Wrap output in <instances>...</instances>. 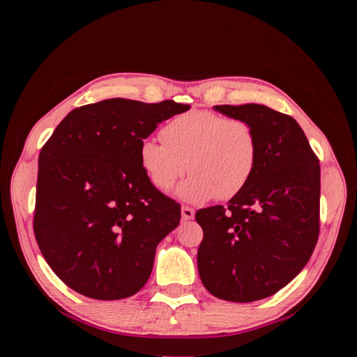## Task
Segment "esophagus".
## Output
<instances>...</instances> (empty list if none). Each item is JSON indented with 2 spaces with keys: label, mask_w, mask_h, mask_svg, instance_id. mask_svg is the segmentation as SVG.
Listing matches in <instances>:
<instances>
[{
  "label": "esophagus",
  "mask_w": 357,
  "mask_h": 357,
  "mask_svg": "<svg viewBox=\"0 0 357 357\" xmlns=\"http://www.w3.org/2000/svg\"><path fill=\"white\" fill-rule=\"evenodd\" d=\"M181 215H183V220H192L195 217V211L189 206L181 208Z\"/></svg>",
  "instance_id": "obj_1"
}]
</instances>
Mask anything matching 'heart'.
<instances>
[{"instance_id":"1","label":"heart","mask_w":357,"mask_h":357,"mask_svg":"<svg viewBox=\"0 0 357 357\" xmlns=\"http://www.w3.org/2000/svg\"><path fill=\"white\" fill-rule=\"evenodd\" d=\"M162 137L164 142L143 140L138 160L160 192L170 190L185 170L192 172L178 190L187 202L202 203L215 195L231 198L257 170L258 140L245 121L193 108L168 121Z\"/></svg>"}]
</instances>
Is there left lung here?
<instances>
[{"mask_svg":"<svg viewBox=\"0 0 357 357\" xmlns=\"http://www.w3.org/2000/svg\"><path fill=\"white\" fill-rule=\"evenodd\" d=\"M245 121L258 140V164L228 206L197 211L203 228L198 273L219 299L253 302L273 296L309 261L319 233V160L288 114L259 104L215 105Z\"/></svg>","mask_w":357,"mask_h":357,"instance_id":"left-lung-1","label":"left lung"}]
</instances>
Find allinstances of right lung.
Returning <instances> with one entry per match:
<instances>
[{"label": "right lung", "mask_w": 357, "mask_h": 357, "mask_svg": "<svg viewBox=\"0 0 357 357\" xmlns=\"http://www.w3.org/2000/svg\"><path fill=\"white\" fill-rule=\"evenodd\" d=\"M190 105L107 99L72 110L39 154L34 236L45 261L86 298L135 294L181 206L151 184L138 146Z\"/></svg>", "instance_id": "add662e5"}]
</instances>
